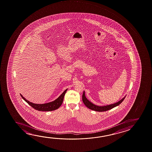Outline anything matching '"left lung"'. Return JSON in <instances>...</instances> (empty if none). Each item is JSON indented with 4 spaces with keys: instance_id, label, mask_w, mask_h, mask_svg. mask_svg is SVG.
I'll return each instance as SVG.
<instances>
[{
    "instance_id": "left-lung-1",
    "label": "left lung",
    "mask_w": 152,
    "mask_h": 152,
    "mask_svg": "<svg viewBox=\"0 0 152 152\" xmlns=\"http://www.w3.org/2000/svg\"><path fill=\"white\" fill-rule=\"evenodd\" d=\"M125 97L126 96H124L121 100H120L119 101H118L114 104L107 105L105 106H98L94 104L93 103H92V102H90L89 100H87V98L85 96V92L84 91L82 95V100L83 102L84 103V104L88 109L92 110H94L95 111H98V112H103V111H106L107 110H109L111 109L112 108L119 105L124 100Z\"/></svg>"
}]
</instances>
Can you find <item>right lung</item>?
I'll return each instance as SVG.
<instances>
[{
    "instance_id": "right-lung-1",
    "label": "right lung",
    "mask_w": 152,
    "mask_h": 152,
    "mask_svg": "<svg viewBox=\"0 0 152 152\" xmlns=\"http://www.w3.org/2000/svg\"><path fill=\"white\" fill-rule=\"evenodd\" d=\"M67 91V89L65 90V91L63 92L56 100H55V101H53L52 102H49V103H47L45 104L33 103L28 101L26 99H25L22 95L20 94V96L23 99V100H25V101L27 102L30 106H31L34 109L38 110V111H51L57 109L60 107L61 105L62 104V102L64 100V97L65 93H66Z\"/></svg>"
}]
</instances>
